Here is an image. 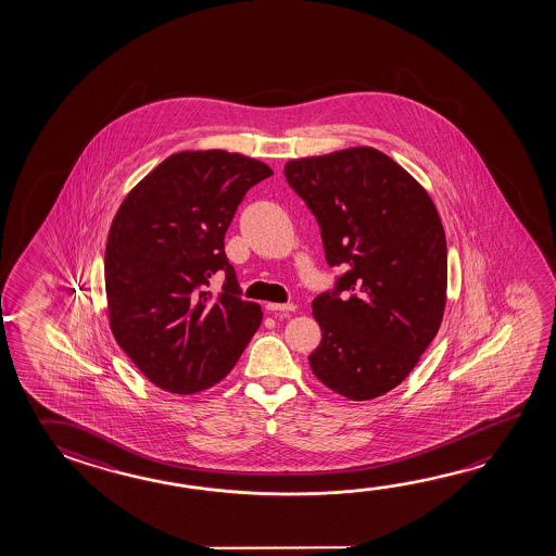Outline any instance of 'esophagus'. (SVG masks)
I'll use <instances>...</instances> for the list:
<instances>
[{
    "mask_svg": "<svg viewBox=\"0 0 556 556\" xmlns=\"http://www.w3.org/2000/svg\"><path fill=\"white\" fill-rule=\"evenodd\" d=\"M265 308L269 309V312H275V314H282V312H294L296 306L289 302V304H275V302H267V306Z\"/></svg>",
    "mask_w": 556,
    "mask_h": 556,
    "instance_id": "1",
    "label": "esophagus"
}]
</instances>
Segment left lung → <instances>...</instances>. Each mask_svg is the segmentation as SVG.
<instances>
[{
  "label": "left lung",
  "instance_id": "8db88e82",
  "mask_svg": "<svg viewBox=\"0 0 556 556\" xmlns=\"http://www.w3.org/2000/svg\"><path fill=\"white\" fill-rule=\"evenodd\" d=\"M285 176L318 220L329 267L346 269L312 302L321 341L309 368L346 400L380 397L409 376L442 324L447 250L437 207L372 147L294 159Z\"/></svg>",
  "mask_w": 556,
  "mask_h": 556
}]
</instances>
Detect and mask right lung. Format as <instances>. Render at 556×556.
Returning <instances> with one entry per match:
<instances>
[{"instance_id":"1","label":"right lung","mask_w":556,"mask_h":556,"mask_svg":"<svg viewBox=\"0 0 556 556\" xmlns=\"http://www.w3.org/2000/svg\"><path fill=\"white\" fill-rule=\"evenodd\" d=\"M274 170L250 156L180 151L122 201L110 225L104 282L112 336L164 392L190 395L220 382L262 324L240 299L225 232L247 191ZM228 275L217 298L211 274Z\"/></svg>"}]
</instances>
